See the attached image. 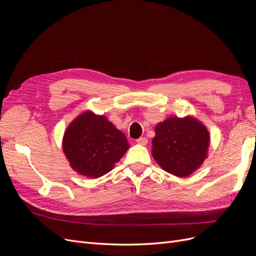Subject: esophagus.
<instances>
[{
	"label": "esophagus",
	"mask_w": 256,
	"mask_h": 256,
	"mask_svg": "<svg viewBox=\"0 0 256 256\" xmlns=\"http://www.w3.org/2000/svg\"><path fill=\"white\" fill-rule=\"evenodd\" d=\"M147 142H148V141H147L146 138H138V140H136V143L140 144V145H146Z\"/></svg>",
	"instance_id": "obj_1"
}]
</instances>
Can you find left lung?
<instances>
[{"mask_svg": "<svg viewBox=\"0 0 256 256\" xmlns=\"http://www.w3.org/2000/svg\"><path fill=\"white\" fill-rule=\"evenodd\" d=\"M152 154L166 172L186 177L198 170L207 157L210 136L192 116L170 118L154 127Z\"/></svg>", "mask_w": 256, "mask_h": 256, "instance_id": "obj_1", "label": "left lung"}]
</instances>
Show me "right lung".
<instances>
[{
  "mask_svg": "<svg viewBox=\"0 0 256 256\" xmlns=\"http://www.w3.org/2000/svg\"><path fill=\"white\" fill-rule=\"evenodd\" d=\"M129 148L127 138L104 115L83 112L63 138V152L72 170L90 178L109 173Z\"/></svg>",
  "mask_w": 256,
  "mask_h": 256,
  "instance_id": "obj_1",
  "label": "right lung"
}]
</instances>
